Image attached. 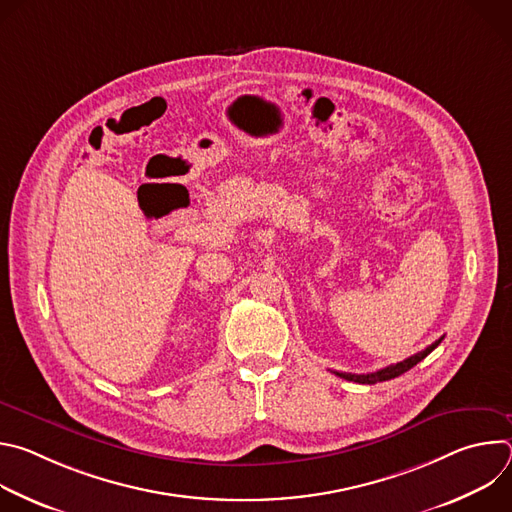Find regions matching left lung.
I'll return each instance as SVG.
<instances>
[{
    "instance_id": "8db88e82",
    "label": "left lung",
    "mask_w": 512,
    "mask_h": 512,
    "mask_svg": "<svg viewBox=\"0 0 512 512\" xmlns=\"http://www.w3.org/2000/svg\"><path fill=\"white\" fill-rule=\"evenodd\" d=\"M442 340H444V338L435 340V342L429 344L425 350H421V352H417V354H413V356H409V358H405V360H401V362H397V364H391V367H385V369H381V371H377V373L352 375V373H338V371H334V375H338L340 379H346V381L360 383V385H375V383H381V381H389V379H395V377L407 373L409 369H413L415 364L421 362L433 348H437V344H440Z\"/></svg>"
}]
</instances>
